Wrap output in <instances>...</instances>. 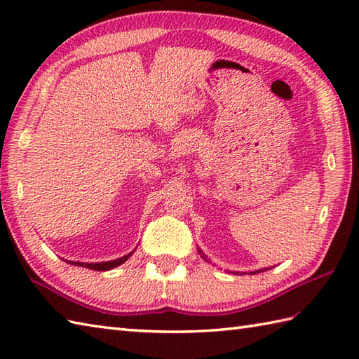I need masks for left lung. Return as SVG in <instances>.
I'll return each instance as SVG.
<instances>
[{
    "mask_svg": "<svg viewBox=\"0 0 359 359\" xmlns=\"http://www.w3.org/2000/svg\"><path fill=\"white\" fill-rule=\"evenodd\" d=\"M201 253H202V251H201ZM253 274H255V273H253Z\"/></svg>",
    "mask_w": 359,
    "mask_h": 359,
    "instance_id": "obj_1",
    "label": "left lung"
}]
</instances>
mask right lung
Returning a JSON list of instances; mask_svg holds the SVG:
<instances>
[{
  "label": "right lung",
  "mask_w": 359,
  "mask_h": 359,
  "mask_svg": "<svg viewBox=\"0 0 359 359\" xmlns=\"http://www.w3.org/2000/svg\"><path fill=\"white\" fill-rule=\"evenodd\" d=\"M131 255H126L120 259H116V261H109V262H100V264H85V262H69L74 265H80V266H86V269L90 270H95V271H106V270H111L114 266H117L120 264H123L128 261V257Z\"/></svg>",
  "instance_id": "add662e5"
}]
</instances>
